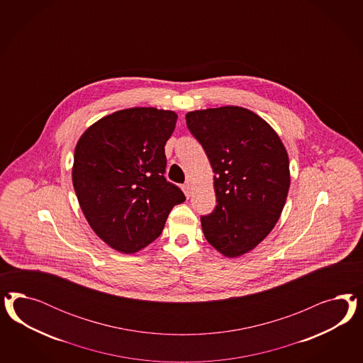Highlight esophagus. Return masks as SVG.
I'll return each instance as SVG.
<instances>
[{
    "label": "esophagus",
    "mask_w": 363,
    "mask_h": 363,
    "mask_svg": "<svg viewBox=\"0 0 363 363\" xmlns=\"http://www.w3.org/2000/svg\"><path fill=\"white\" fill-rule=\"evenodd\" d=\"M182 190H184V193H185V196H186L187 198L190 197V194H191V186H190L189 182L182 185Z\"/></svg>",
    "instance_id": "obj_1"
}]
</instances>
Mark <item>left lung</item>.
I'll return each instance as SVG.
<instances>
[{
	"label": "left lung",
	"mask_w": 363,
	"mask_h": 363,
	"mask_svg": "<svg viewBox=\"0 0 363 363\" xmlns=\"http://www.w3.org/2000/svg\"><path fill=\"white\" fill-rule=\"evenodd\" d=\"M186 125L214 172L217 205L201 217L205 238L226 257L247 253L272 231L285 206V146L267 122L238 106L190 111Z\"/></svg>",
	"instance_id": "8db88e82"
}]
</instances>
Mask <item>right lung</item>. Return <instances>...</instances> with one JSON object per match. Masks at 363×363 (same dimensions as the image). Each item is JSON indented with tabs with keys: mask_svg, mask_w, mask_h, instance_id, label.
Wrapping results in <instances>:
<instances>
[{
	"mask_svg": "<svg viewBox=\"0 0 363 363\" xmlns=\"http://www.w3.org/2000/svg\"><path fill=\"white\" fill-rule=\"evenodd\" d=\"M177 114L154 108L120 110L82 134L73 186L89 225L121 253L160 237L170 210L186 197L166 179V141Z\"/></svg>",
	"mask_w": 363,
	"mask_h": 363,
	"instance_id": "1",
	"label": "right lung"
}]
</instances>
